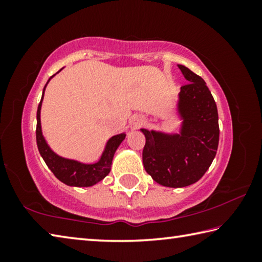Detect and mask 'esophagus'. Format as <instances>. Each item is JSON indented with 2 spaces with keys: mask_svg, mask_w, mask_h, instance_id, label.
Instances as JSON below:
<instances>
[{
  "mask_svg": "<svg viewBox=\"0 0 262 262\" xmlns=\"http://www.w3.org/2000/svg\"><path fill=\"white\" fill-rule=\"evenodd\" d=\"M144 118L142 117V115H135V117L132 118V125L134 126L135 128H139L141 126L144 125Z\"/></svg>",
  "mask_w": 262,
  "mask_h": 262,
  "instance_id": "obj_1",
  "label": "esophagus"
}]
</instances>
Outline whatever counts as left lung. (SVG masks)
Returning <instances> with one entry per match:
<instances>
[{
	"instance_id": "obj_1",
	"label": "left lung",
	"mask_w": 262,
	"mask_h": 262,
	"mask_svg": "<svg viewBox=\"0 0 262 262\" xmlns=\"http://www.w3.org/2000/svg\"><path fill=\"white\" fill-rule=\"evenodd\" d=\"M178 67L188 82L179 94L180 134L141 129L145 136L142 152L145 171L159 185L174 188L202 178L214 161L220 140L217 106L206 82L185 66Z\"/></svg>"
}]
</instances>
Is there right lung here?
<instances>
[{
	"mask_svg": "<svg viewBox=\"0 0 262 262\" xmlns=\"http://www.w3.org/2000/svg\"><path fill=\"white\" fill-rule=\"evenodd\" d=\"M53 76H54V75H53ZM50 79H48L47 83L50 82ZM45 88H43V92H45ZM42 98L43 94L40 103L38 105L37 130H35V136H37L38 150L39 152H40L41 157L43 158V161H45L48 168H50L53 172V174H54L57 179L68 186L89 187V186H92L98 183V181L103 180L105 177L110 173L114 154L117 151V149L119 145H120L121 142L125 140L126 134H119L111 137L107 144H106L105 150L103 155H101L100 159L95 164H83L77 161H73V159H67L57 156V155L55 152H53L52 149L48 147V144L46 143L41 133L40 110Z\"/></svg>",
	"mask_w": 262,
	"mask_h": 262,
	"instance_id": "add662e5",
	"label": "right lung"
}]
</instances>
